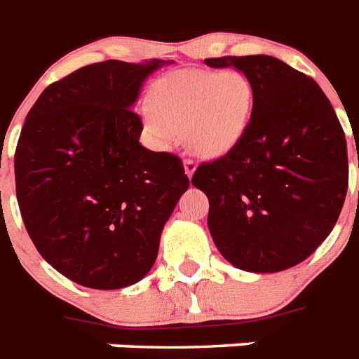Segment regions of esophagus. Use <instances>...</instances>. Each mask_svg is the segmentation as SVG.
Masks as SVG:
<instances>
[{"instance_id": "esophagus-1", "label": "esophagus", "mask_w": 359, "mask_h": 359, "mask_svg": "<svg viewBox=\"0 0 359 359\" xmlns=\"http://www.w3.org/2000/svg\"><path fill=\"white\" fill-rule=\"evenodd\" d=\"M183 167H185V174L189 177L194 176V172H196V161H192V159H185L183 161Z\"/></svg>"}]
</instances>
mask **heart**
<instances>
[{
	"mask_svg": "<svg viewBox=\"0 0 359 359\" xmlns=\"http://www.w3.org/2000/svg\"><path fill=\"white\" fill-rule=\"evenodd\" d=\"M143 106L144 130L159 148H170L180 132L205 158H222L244 139L253 109V88L244 73L180 69L161 76Z\"/></svg>",
	"mask_w": 359,
	"mask_h": 359,
	"instance_id": "heart-1",
	"label": "heart"
}]
</instances>
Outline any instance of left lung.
I'll list each match as a JSON object with an SVG mask.
<instances>
[{"instance_id": "left-lung-1", "label": "left lung", "mask_w": 359, "mask_h": 359, "mask_svg": "<svg viewBox=\"0 0 359 359\" xmlns=\"http://www.w3.org/2000/svg\"><path fill=\"white\" fill-rule=\"evenodd\" d=\"M253 88L244 139L203 163L192 185L209 198L207 226L238 269L277 273L318 250L336 226L348 185L346 141L318 82L268 55L207 58Z\"/></svg>"}]
</instances>
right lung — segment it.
<instances>
[{"label":"right lung","mask_w":359,"mask_h":359,"mask_svg":"<svg viewBox=\"0 0 359 359\" xmlns=\"http://www.w3.org/2000/svg\"><path fill=\"white\" fill-rule=\"evenodd\" d=\"M167 64L80 67L47 86L27 114L14 154L23 224L38 253L86 288L143 279L189 189L182 159L139 143L143 123L132 109L144 80Z\"/></svg>","instance_id":"obj_1"}]
</instances>
